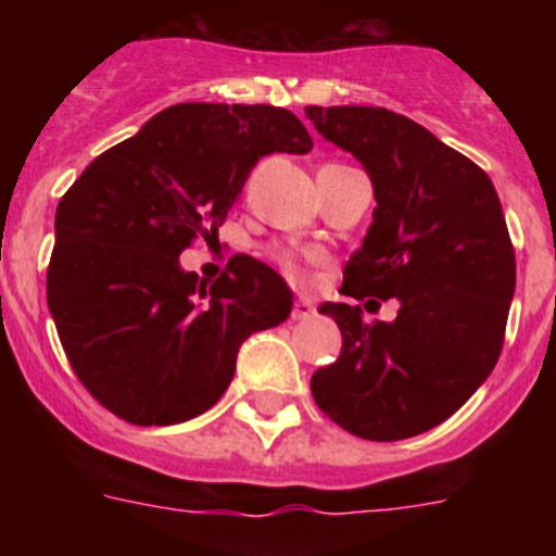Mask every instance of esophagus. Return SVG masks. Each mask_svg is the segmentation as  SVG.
<instances>
[{
  "instance_id": "1",
  "label": "esophagus",
  "mask_w": 556,
  "mask_h": 556,
  "mask_svg": "<svg viewBox=\"0 0 556 556\" xmlns=\"http://www.w3.org/2000/svg\"><path fill=\"white\" fill-rule=\"evenodd\" d=\"M292 317L294 320H308V317H314V303L308 298H298L292 308Z\"/></svg>"
}]
</instances>
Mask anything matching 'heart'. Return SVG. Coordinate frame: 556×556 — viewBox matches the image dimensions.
I'll list each match as a JSON object with an SVG mask.
<instances>
[{
    "instance_id": "heart-1",
    "label": "heart",
    "mask_w": 556,
    "mask_h": 556,
    "mask_svg": "<svg viewBox=\"0 0 556 556\" xmlns=\"http://www.w3.org/2000/svg\"><path fill=\"white\" fill-rule=\"evenodd\" d=\"M275 258H278V264H281L283 269H287L289 275H298V264H294V258L289 253H278L275 255Z\"/></svg>"
}]
</instances>
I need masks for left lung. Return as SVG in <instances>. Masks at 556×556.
Here are the masks:
<instances>
[{
  "mask_svg": "<svg viewBox=\"0 0 556 556\" xmlns=\"http://www.w3.org/2000/svg\"><path fill=\"white\" fill-rule=\"evenodd\" d=\"M323 139L370 175L376 211L342 292L397 301L392 323L323 303L342 331L312 395L333 424L376 443L448 420L493 372L515 294V250L488 172L387 108L308 105Z\"/></svg>",
  "mask_w": 556,
  "mask_h": 556,
  "instance_id": "left-lung-1",
  "label": "left lung"
}]
</instances>
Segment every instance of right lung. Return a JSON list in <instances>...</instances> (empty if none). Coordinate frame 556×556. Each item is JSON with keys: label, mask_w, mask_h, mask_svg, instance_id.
Wrapping results in <instances>:
<instances>
[{"label": "right lung", "mask_w": 556, "mask_h": 556, "mask_svg": "<svg viewBox=\"0 0 556 556\" xmlns=\"http://www.w3.org/2000/svg\"><path fill=\"white\" fill-rule=\"evenodd\" d=\"M308 150L287 108L180 102L63 194L47 303L68 365L105 409L136 426L203 415L244 339L287 320L292 289L273 267L233 255L205 287L178 255L217 233L258 159Z\"/></svg>", "instance_id": "1"}]
</instances>
